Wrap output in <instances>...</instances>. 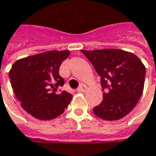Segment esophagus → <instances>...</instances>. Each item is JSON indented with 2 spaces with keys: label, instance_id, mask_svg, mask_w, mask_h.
Masks as SVG:
<instances>
[{
  "label": "esophagus",
  "instance_id": "obj_1",
  "mask_svg": "<svg viewBox=\"0 0 156 156\" xmlns=\"http://www.w3.org/2000/svg\"><path fill=\"white\" fill-rule=\"evenodd\" d=\"M87 90V87L85 85V84H81V85L79 86V87L77 89V91H78V93H85Z\"/></svg>",
  "mask_w": 156,
  "mask_h": 156
}]
</instances>
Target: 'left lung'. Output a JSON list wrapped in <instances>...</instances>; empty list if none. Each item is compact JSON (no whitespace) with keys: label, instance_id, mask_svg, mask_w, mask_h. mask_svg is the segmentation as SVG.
<instances>
[{"label":"left lung","instance_id":"left-lung-1","mask_svg":"<svg viewBox=\"0 0 156 156\" xmlns=\"http://www.w3.org/2000/svg\"><path fill=\"white\" fill-rule=\"evenodd\" d=\"M101 77L103 100L94 108L98 117L114 121L128 115L141 97L146 67L131 52L105 48L81 50Z\"/></svg>","mask_w":156,"mask_h":156}]
</instances>
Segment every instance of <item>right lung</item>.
I'll use <instances>...</instances> for the list:
<instances>
[{
  "mask_svg": "<svg viewBox=\"0 0 156 156\" xmlns=\"http://www.w3.org/2000/svg\"><path fill=\"white\" fill-rule=\"evenodd\" d=\"M69 50H52L17 60L9 70L11 87L23 109L40 120H51L64 112L72 95L59 92L64 85L59 75Z\"/></svg>",
  "mask_w": 156,
  "mask_h": 156,
  "instance_id": "obj_1",
  "label": "right lung"
}]
</instances>
